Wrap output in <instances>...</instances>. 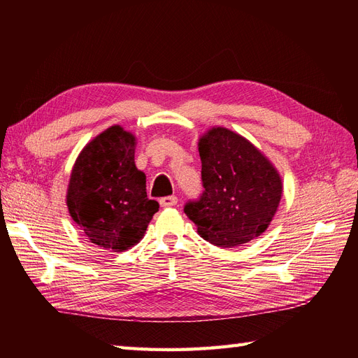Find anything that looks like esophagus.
I'll return each mask as SVG.
<instances>
[{
	"instance_id": "34e87169",
	"label": "esophagus",
	"mask_w": 358,
	"mask_h": 358,
	"mask_svg": "<svg viewBox=\"0 0 358 358\" xmlns=\"http://www.w3.org/2000/svg\"><path fill=\"white\" fill-rule=\"evenodd\" d=\"M161 208H171V206L178 204V197L176 196H169V197H162L159 199Z\"/></svg>"
}]
</instances>
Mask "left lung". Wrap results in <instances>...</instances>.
<instances>
[{
  "instance_id": "obj_1",
  "label": "left lung",
  "mask_w": 358,
  "mask_h": 358,
  "mask_svg": "<svg viewBox=\"0 0 358 358\" xmlns=\"http://www.w3.org/2000/svg\"><path fill=\"white\" fill-rule=\"evenodd\" d=\"M204 192L185 206L204 241L236 248L262 236L282 197V179L248 138L212 127L199 138Z\"/></svg>"
}]
</instances>
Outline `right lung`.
Masks as SVG:
<instances>
[{
    "label": "right lung",
    "instance_id": "1",
    "mask_svg": "<svg viewBox=\"0 0 358 358\" xmlns=\"http://www.w3.org/2000/svg\"><path fill=\"white\" fill-rule=\"evenodd\" d=\"M136 136L112 125L86 145L70 175L67 208L91 243L122 252L143 239L159 204L136 167Z\"/></svg>",
    "mask_w": 358,
    "mask_h": 358
}]
</instances>
